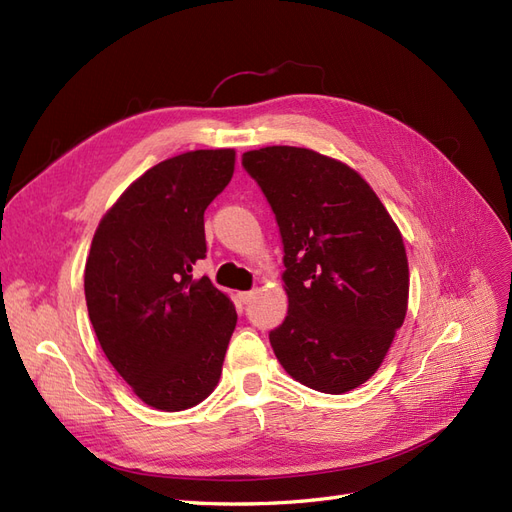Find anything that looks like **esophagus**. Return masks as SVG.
<instances>
[{"instance_id":"esophagus-1","label":"esophagus","mask_w":512,"mask_h":512,"mask_svg":"<svg viewBox=\"0 0 512 512\" xmlns=\"http://www.w3.org/2000/svg\"><path fill=\"white\" fill-rule=\"evenodd\" d=\"M254 294H256V290H245V292H239V301H241L243 305H247V303H250V301L254 299Z\"/></svg>"}]
</instances>
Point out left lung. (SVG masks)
I'll return each instance as SVG.
<instances>
[{
	"mask_svg": "<svg viewBox=\"0 0 512 512\" xmlns=\"http://www.w3.org/2000/svg\"><path fill=\"white\" fill-rule=\"evenodd\" d=\"M241 164L284 245L288 314L269 333L277 361L309 389L342 395L376 374L408 309V258L367 181L312 149L265 147Z\"/></svg>",
	"mask_w": 512,
	"mask_h": 512,
	"instance_id": "8db88e82",
	"label": "left lung"
}]
</instances>
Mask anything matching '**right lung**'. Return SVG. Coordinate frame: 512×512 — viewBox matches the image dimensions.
Listing matches in <instances>:
<instances>
[{"label": "right lung", "mask_w": 512, "mask_h": 512, "mask_svg": "<svg viewBox=\"0 0 512 512\" xmlns=\"http://www.w3.org/2000/svg\"><path fill=\"white\" fill-rule=\"evenodd\" d=\"M232 170V149L156 164L121 194L91 241L89 320L106 359L151 408H192L220 380L237 312L192 269L207 254L205 209Z\"/></svg>", "instance_id": "add662e5"}]
</instances>
